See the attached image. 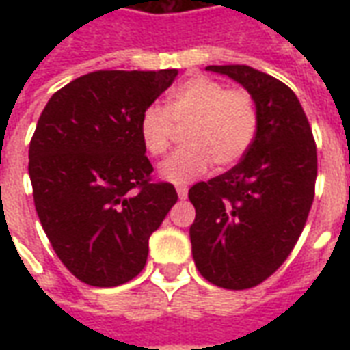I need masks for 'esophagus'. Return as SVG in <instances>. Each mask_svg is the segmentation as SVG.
I'll use <instances>...</instances> for the list:
<instances>
[{"instance_id":"34e87169","label":"esophagus","mask_w":350,"mask_h":350,"mask_svg":"<svg viewBox=\"0 0 350 350\" xmlns=\"http://www.w3.org/2000/svg\"><path fill=\"white\" fill-rule=\"evenodd\" d=\"M176 193H178V197L180 198H187V187H185V185H178V187H176Z\"/></svg>"}]
</instances>
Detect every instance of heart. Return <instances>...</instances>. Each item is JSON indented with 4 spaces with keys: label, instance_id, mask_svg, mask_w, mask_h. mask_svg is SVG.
<instances>
[{
    "label": "heart",
    "instance_id": "obj_1",
    "mask_svg": "<svg viewBox=\"0 0 350 350\" xmlns=\"http://www.w3.org/2000/svg\"><path fill=\"white\" fill-rule=\"evenodd\" d=\"M176 125H185L187 144L170 153L159 165V176L170 183H189L215 163L232 167L247 153L258 129L253 95L228 90L227 84L197 75L176 84L165 108L150 105L138 118V135L153 157L167 152Z\"/></svg>",
    "mask_w": 350,
    "mask_h": 350
}]
</instances>
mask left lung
I'll use <instances>...</instances> for the list:
<instances>
[{"label":"left lung","mask_w":350,"mask_h":350,"mask_svg":"<svg viewBox=\"0 0 350 350\" xmlns=\"http://www.w3.org/2000/svg\"><path fill=\"white\" fill-rule=\"evenodd\" d=\"M253 95L258 129L242 161L189 189V228L200 275L230 291L262 283L300 238L315 197L317 146L288 86L247 65H208Z\"/></svg>","instance_id":"1"}]
</instances>
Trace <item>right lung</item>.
I'll return each instance as SVG.
<instances>
[{"mask_svg": "<svg viewBox=\"0 0 350 350\" xmlns=\"http://www.w3.org/2000/svg\"><path fill=\"white\" fill-rule=\"evenodd\" d=\"M178 77L95 71L56 92L29 142L39 221L59 260L92 286H118L146 266L150 236L178 193L153 183L138 118Z\"/></svg>", "mask_w": 350, "mask_h": 350, "instance_id": "obj_1", "label": "right lung"}]
</instances>
